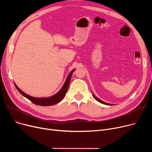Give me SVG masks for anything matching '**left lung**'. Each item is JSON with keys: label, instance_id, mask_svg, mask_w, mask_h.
<instances>
[{"label": "left lung", "instance_id": "1", "mask_svg": "<svg viewBox=\"0 0 152 152\" xmlns=\"http://www.w3.org/2000/svg\"><path fill=\"white\" fill-rule=\"evenodd\" d=\"M92 96L94 97V98L95 100H97L98 102H100V103H103V104H105V105H113V104H110V103H105V102H103V101H102L101 100L99 99L98 98H97L96 97H95L94 94H92Z\"/></svg>", "mask_w": 152, "mask_h": 152}]
</instances>
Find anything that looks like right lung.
<instances>
[{
	"label": "right lung",
	"mask_w": 152,
	"mask_h": 152,
	"mask_svg": "<svg viewBox=\"0 0 152 152\" xmlns=\"http://www.w3.org/2000/svg\"><path fill=\"white\" fill-rule=\"evenodd\" d=\"M74 71H75V69H73L70 72L69 74L67 76L65 83H64L61 89L57 94L53 95V96H51L49 97L37 98V97H31V96H30V95L25 94V92H23L21 89H20L18 88V87L15 84V83H14V84H15L16 88H17V89L18 91V92L22 95H23L24 97H25L26 99L29 100L31 102L34 103V104L40 105V106H51V105H53L55 104H57V103L60 102L64 97H65L66 93L67 92V91L68 89L71 76H72V75H73Z\"/></svg>",
	"instance_id": "add662e5"
}]
</instances>
